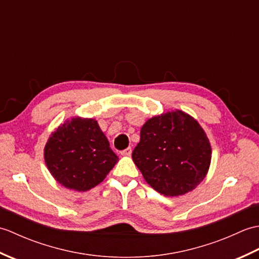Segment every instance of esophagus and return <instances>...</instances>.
Returning <instances> with one entry per match:
<instances>
[{
    "instance_id": "esophagus-1",
    "label": "esophagus",
    "mask_w": 259,
    "mask_h": 259,
    "mask_svg": "<svg viewBox=\"0 0 259 259\" xmlns=\"http://www.w3.org/2000/svg\"><path fill=\"white\" fill-rule=\"evenodd\" d=\"M131 152H133V149H131V148L129 147V148H126V149H124L122 152H121V155H122V156H130Z\"/></svg>"
}]
</instances>
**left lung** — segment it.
Wrapping results in <instances>:
<instances>
[{
  "instance_id": "obj_1",
  "label": "left lung",
  "mask_w": 259,
  "mask_h": 259,
  "mask_svg": "<svg viewBox=\"0 0 259 259\" xmlns=\"http://www.w3.org/2000/svg\"><path fill=\"white\" fill-rule=\"evenodd\" d=\"M133 159L159 194L181 196L194 190L206 177L211 147L197 120L175 110L147 120Z\"/></svg>"
}]
</instances>
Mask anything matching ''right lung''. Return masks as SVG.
<instances>
[{"label":"right lung","instance_id":"add662e5","mask_svg":"<svg viewBox=\"0 0 259 259\" xmlns=\"http://www.w3.org/2000/svg\"><path fill=\"white\" fill-rule=\"evenodd\" d=\"M45 160L59 184L87 191L103 181L119 158L97 120L76 117L52 133L45 147Z\"/></svg>","mask_w":259,"mask_h":259}]
</instances>
